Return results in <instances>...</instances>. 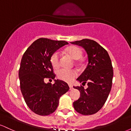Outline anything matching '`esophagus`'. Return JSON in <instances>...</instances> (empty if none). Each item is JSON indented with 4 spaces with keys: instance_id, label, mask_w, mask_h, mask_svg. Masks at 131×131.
I'll use <instances>...</instances> for the list:
<instances>
[{
    "instance_id": "obj_1",
    "label": "esophagus",
    "mask_w": 131,
    "mask_h": 131,
    "mask_svg": "<svg viewBox=\"0 0 131 131\" xmlns=\"http://www.w3.org/2000/svg\"><path fill=\"white\" fill-rule=\"evenodd\" d=\"M69 87H70V90H72L73 89V85H72L71 84H69Z\"/></svg>"
}]
</instances>
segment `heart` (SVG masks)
Here are the masks:
<instances>
[{"mask_svg":"<svg viewBox=\"0 0 131 131\" xmlns=\"http://www.w3.org/2000/svg\"><path fill=\"white\" fill-rule=\"evenodd\" d=\"M66 54L68 55L74 60H78L81 58L82 52L80 48L76 46H70L64 50ZM50 63L53 68H58L60 67V55L58 52H55L50 57ZM58 78L61 80L67 82H72L77 77L78 72L74 70H65L62 69L58 71Z\"/></svg>","mask_w":131,"mask_h":131,"instance_id":"1","label":"heart"}]
</instances>
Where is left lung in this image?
Returning a JSON list of instances; mask_svg holds the SVG:
<instances>
[{
    "label": "left lung",
    "mask_w": 131,
    "mask_h": 131,
    "mask_svg": "<svg viewBox=\"0 0 131 131\" xmlns=\"http://www.w3.org/2000/svg\"><path fill=\"white\" fill-rule=\"evenodd\" d=\"M83 47L88 55V64L77 81L88 88L73 87L80 91V97L73 102L76 112L83 115L96 113L107 100L112 86L113 70L106 51L95 40L84 39L71 42Z\"/></svg>",
    "instance_id": "left-lung-1"
}]
</instances>
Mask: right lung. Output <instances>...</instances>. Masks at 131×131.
<instances>
[{
	"label": "right lung",
	"instance_id": "1",
	"mask_svg": "<svg viewBox=\"0 0 131 131\" xmlns=\"http://www.w3.org/2000/svg\"><path fill=\"white\" fill-rule=\"evenodd\" d=\"M67 44L64 40L39 38L23 55L19 70L21 91L26 105L36 114L46 116L53 113L58 107L59 99L70 89L67 82L59 79H55L53 84L44 82L46 78H55L51 56Z\"/></svg>",
	"mask_w": 131,
	"mask_h": 131
}]
</instances>
